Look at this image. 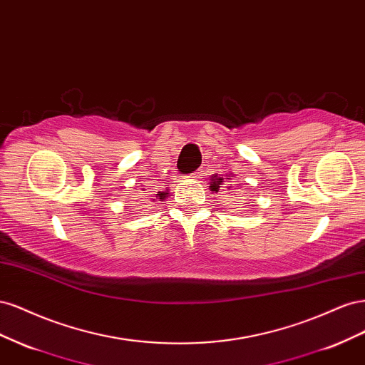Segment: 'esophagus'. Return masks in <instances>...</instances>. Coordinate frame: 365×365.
Here are the masks:
<instances>
[{
    "label": "esophagus",
    "mask_w": 365,
    "mask_h": 365,
    "mask_svg": "<svg viewBox=\"0 0 365 365\" xmlns=\"http://www.w3.org/2000/svg\"><path fill=\"white\" fill-rule=\"evenodd\" d=\"M200 175H201V172H195L193 173V176H200Z\"/></svg>",
    "instance_id": "34e87169"
}]
</instances>
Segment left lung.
I'll return each mask as SVG.
<instances>
[{"label": "left lung", "instance_id": "8db88e82", "mask_svg": "<svg viewBox=\"0 0 365 365\" xmlns=\"http://www.w3.org/2000/svg\"><path fill=\"white\" fill-rule=\"evenodd\" d=\"M227 180H230V178H227ZM224 182H225V180L222 178V176L213 175V176H212V182H210V189H212V192L217 193V192H219V189H220V187L224 185ZM228 189H231V184H230Z\"/></svg>", "mask_w": 365, "mask_h": 365}]
</instances>
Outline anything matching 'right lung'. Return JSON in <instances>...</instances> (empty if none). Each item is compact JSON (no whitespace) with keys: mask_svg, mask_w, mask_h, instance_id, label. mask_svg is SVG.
<instances>
[{"mask_svg":"<svg viewBox=\"0 0 365 365\" xmlns=\"http://www.w3.org/2000/svg\"><path fill=\"white\" fill-rule=\"evenodd\" d=\"M168 196H169V189L163 190V192H157V195H155V197L160 201H165V197H168Z\"/></svg>","mask_w":365,"mask_h":365,"instance_id":"right-lung-1","label":"right lung"}]
</instances>
